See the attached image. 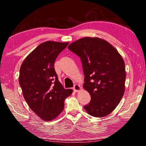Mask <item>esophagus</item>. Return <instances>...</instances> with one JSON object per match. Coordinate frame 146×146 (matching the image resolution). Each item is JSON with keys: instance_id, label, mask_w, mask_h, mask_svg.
<instances>
[{"instance_id": "34e87169", "label": "esophagus", "mask_w": 146, "mask_h": 146, "mask_svg": "<svg viewBox=\"0 0 146 146\" xmlns=\"http://www.w3.org/2000/svg\"><path fill=\"white\" fill-rule=\"evenodd\" d=\"M81 89H82V88H81L80 85L75 84V86H74V87H73V91H75V92L76 93V92H78L79 91H80Z\"/></svg>"}]
</instances>
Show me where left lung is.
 Returning a JSON list of instances; mask_svg holds the SVG:
<instances>
[{
    "instance_id": "left-lung-1",
    "label": "left lung",
    "mask_w": 146,
    "mask_h": 146,
    "mask_svg": "<svg viewBox=\"0 0 146 146\" xmlns=\"http://www.w3.org/2000/svg\"><path fill=\"white\" fill-rule=\"evenodd\" d=\"M68 49L81 59L84 74L83 88L91 101L84 108L89 115L104 117L120 103L125 91V63L117 49L98 37H84Z\"/></svg>"
}]
</instances>
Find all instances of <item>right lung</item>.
Masks as SVG:
<instances>
[{
    "label": "right lung",
    "instance_id": "obj_1",
    "mask_svg": "<svg viewBox=\"0 0 146 146\" xmlns=\"http://www.w3.org/2000/svg\"><path fill=\"white\" fill-rule=\"evenodd\" d=\"M69 42L46 41L24 59L20 68L19 84L31 110L45 121L55 119L64 108V100L72 93L59 82L54 64Z\"/></svg>",
    "mask_w": 146,
    "mask_h": 146
}]
</instances>
